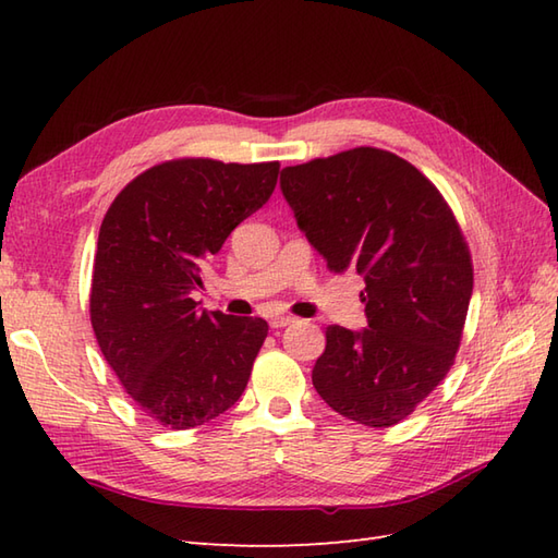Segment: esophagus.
I'll return each mask as SVG.
<instances>
[{"instance_id": "esophagus-1", "label": "esophagus", "mask_w": 558, "mask_h": 558, "mask_svg": "<svg viewBox=\"0 0 558 558\" xmlns=\"http://www.w3.org/2000/svg\"><path fill=\"white\" fill-rule=\"evenodd\" d=\"M290 324H294L292 316H280V314H276V316L270 318V328H286V326H290Z\"/></svg>"}]
</instances>
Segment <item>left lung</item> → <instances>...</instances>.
<instances>
[{
	"mask_svg": "<svg viewBox=\"0 0 558 558\" xmlns=\"http://www.w3.org/2000/svg\"><path fill=\"white\" fill-rule=\"evenodd\" d=\"M280 186L328 270L364 278L369 328H326L314 388L342 417L393 426L456 362L475 280L465 234L441 192L384 148L292 165Z\"/></svg>",
	"mask_w": 558,
	"mask_h": 558,
	"instance_id": "obj_1",
	"label": "left lung"
}]
</instances>
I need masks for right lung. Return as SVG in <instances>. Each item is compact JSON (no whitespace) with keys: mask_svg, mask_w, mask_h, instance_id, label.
Here are the masks:
<instances>
[{"mask_svg":"<svg viewBox=\"0 0 558 558\" xmlns=\"http://www.w3.org/2000/svg\"><path fill=\"white\" fill-rule=\"evenodd\" d=\"M278 172V160H165L105 213L90 324L129 398L162 426L206 424L244 393L268 324L201 312L192 292L206 260L270 198Z\"/></svg>","mask_w":558,"mask_h":558,"instance_id":"obj_1","label":"right lung"}]
</instances>
